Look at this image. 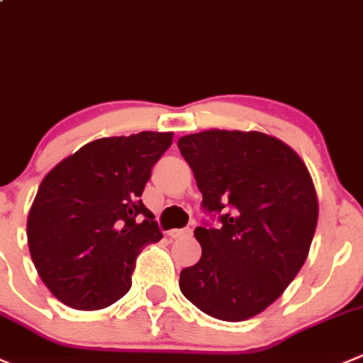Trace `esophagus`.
Listing matches in <instances>:
<instances>
[{
    "mask_svg": "<svg viewBox=\"0 0 363 363\" xmlns=\"http://www.w3.org/2000/svg\"><path fill=\"white\" fill-rule=\"evenodd\" d=\"M172 239H179V238H186V235H191V228H174V230L168 232Z\"/></svg>",
    "mask_w": 363,
    "mask_h": 363,
    "instance_id": "34e87169",
    "label": "esophagus"
}]
</instances>
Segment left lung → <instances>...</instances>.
Listing matches in <instances>:
<instances>
[{
  "label": "left lung",
  "instance_id": "obj_1",
  "mask_svg": "<svg viewBox=\"0 0 363 363\" xmlns=\"http://www.w3.org/2000/svg\"><path fill=\"white\" fill-rule=\"evenodd\" d=\"M179 150L220 225L195 228L202 257L181 271V293L211 318L260 314L300 273L318 225V196L301 157L264 133L182 136Z\"/></svg>",
  "mask_w": 363,
  "mask_h": 363
}]
</instances>
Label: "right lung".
I'll return each mask as SVG.
<instances>
[{
  "label": "right lung",
  "instance_id": "right-lung-1",
  "mask_svg": "<svg viewBox=\"0 0 363 363\" xmlns=\"http://www.w3.org/2000/svg\"><path fill=\"white\" fill-rule=\"evenodd\" d=\"M172 138L143 131L96 140L40 182L28 214V246L42 282L62 303L99 311L131 289L136 257L163 238L142 193Z\"/></svg>",
  "mask_w": 363,
  "mask_h": 363
}]
</instances>
